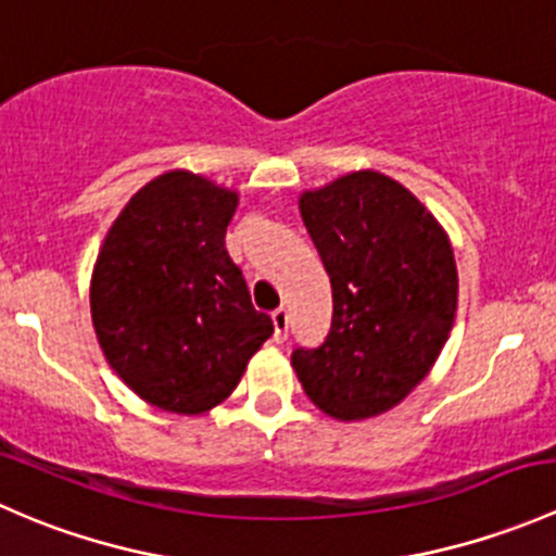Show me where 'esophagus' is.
Returning <instances> with one entry per match:
<instances>
[{"instance_id": "esophagus-1", "label": "esophagus", "mask_w": 556, "mask_h": 556, "mask_svg": "<svg viewBox=\"0 0 556 556\" xmlns=\"http://www.w3.org/2000/svg\"><path fill=\"white\" fill-rule=\"evenodd\" d=\"M271 319H274V339H277V341L288 339V328H290L288 309H285V306H279V309L271 314Z\"/></svg>"}]
</instances>
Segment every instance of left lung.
I'll return each mask as SVG.
<instances>
[{"label": "left lung", "mask_w": 556, "mask_h": 556, "mask_svg": "<svg viewBox=\"0 0 556 556\" xmlns=\"http://www.w3.org/2000/svg\"><path fill=\"white\" fill-rule=\"evenodd\" d=\"M333 288L330 333L293 352L299 382L328 417L390 412L439 361L457 312V266L444 228L412 190L352 172L299 199Z\"/></svg>", "instance_id": "obj_1"}]
</instances>
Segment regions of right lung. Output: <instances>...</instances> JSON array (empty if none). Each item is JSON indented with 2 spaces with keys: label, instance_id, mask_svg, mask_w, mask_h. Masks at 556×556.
<instances>
[{
  "label": "right lung",
  "instance_id": "right-lung-1",
  "mask_svg": "<svg viewBox=\"0 0 556 556\" xmlns=\"http://www.w3.org/2000/svg\"><path fill=\"white\" fill-rule=\"evenodd\" d=\"M239 195L166 172L131 195L91 277V317L112 371L142 401L204 414L237 390L274 333L226 250Z\"/></svg>",
  "mask_w": 556,
  "mask_h": 556
}]
</instances>
